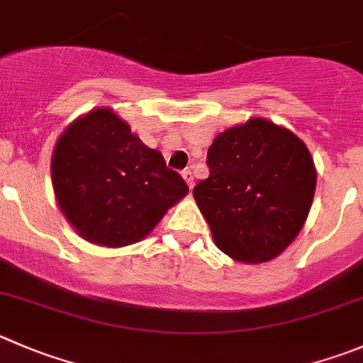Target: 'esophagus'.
I'll return each instance as SVG.
<instances>
[{"label":"esophagus","instance_id":"34e87169","mask_svg":"<svg viewBox=\"0 0 363 363\" xmlns=\"http://www.w3.org/2000/svg\"><path fill=\"white\" fill-rule=\"evenodd\" d=\"M182 177H184V181L188 182L189 189H191V188H193V174H191V170H189V168H186V170H182Z\"/></svg>","mask_w":363,"mask_h":363}]
</instances>
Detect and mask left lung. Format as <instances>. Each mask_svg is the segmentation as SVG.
<instances>
[{
    "instance_id": "1",
    "label": "left lung",
    "mask_w": 363,
    "mask_h": 363,
    "mask_svg": "<svg viewBox=\"0 0 363 363\" xmlns=\"http://www.w3.org/2000/svg\"><path fill=\"white\" fill-rule=\"evenodd\" d=\"M209 177L193 188L214 242L241 262L284 252L303 227L315 191L311 152L264 118L227 129L207 150Z\"/></svg>"
}]
</instances>
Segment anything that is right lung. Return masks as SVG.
Segmentation results:
<instances>
[{
    "instance_id": "obj_1",
    "label": "right lung",
    "mask_w": 363,
    "mask_h": 363,
    "mask_svg": "<svg viewBox=\"0 0 363 363\" xmlns=\"http://www.w3.org/2000/svg\"><path fill=\"white\" fill-rule=\"evenodd\" d=\"M60 209L88 241L125 246L145 238L189 191L108 108L90 111L65 129L51 161Z\"/></svg>"
}]
</instances>
